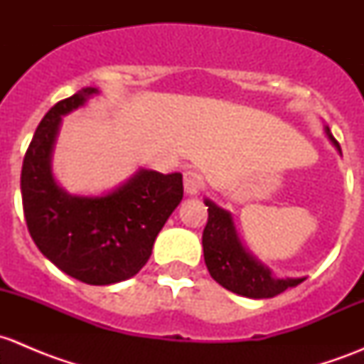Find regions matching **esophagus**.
I'll return each instance as SVG.
<instances>
[{
	"mask_svg": "<svg viewBox=\"0 0 364 364\" xmlns=\"http://www.w3.org/2000/svg\"><path fill=\"white\" fill-rule=\"evenodd\" d=\"M183 185H185L186 196L193 197L200 192V188H203V178H200V174H197L196 171H186L185 174H183Z\"/></svg>",
	"mask_w": 364,
	"mask_h": 364,
	"instance_id": "esophagus-1",
	"label": "esophagus"
}]
</instances>
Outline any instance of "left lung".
Returning <instances> with one entry per match:
<instances>
[{
	"instance_id": "left-lung-1",
	"label": "left lung",
	"mask_w": 364,
	"mask_h": 364,
	"mask_svg": "<svg viewBox=\"0 0 364 364\" xmlns=\"http://www.w3.org/2000/svg\"><path fill=\"white\" fill-rule=\"evenodd\" d=\"M324 132L341 155L340 144L331 135L328 124H324ZM204 204L209 213L203 232L204 262L213 280L234 294L252 299L274 297L304 282V277L274 278L269 267L255 259L243 245L232 215L209 199H204Z\"/></svg>"
}]
</instances>
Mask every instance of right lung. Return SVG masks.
Masks as SVG:
<instances>
[{
	"mask_svg": "<svg viewBox=\"0 0 364 364\" xmlns=\"http://www.w3.org/2000/svg\"><path fill=\"white\" fill-rule=\"evenodd\" d=\"M84 87L43 116L26 151L21 193L38 250L63 273L90 285L128 280L151 257L153 243L183 199V176L139 168L100 196H72L53 172L63 116L98 95Z\"/></svg>",
	"mask_w": 364,
	"mask_h": 364,
	"instance_id": "add662e5",
	"label": "right lung"
}]
</instances>
